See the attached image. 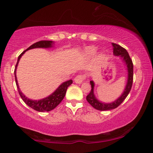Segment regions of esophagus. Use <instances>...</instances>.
Wrapping results in <instances>:
<instances>
[{
    "instance_id": "1",
    "label": "esophagus",
    "mask_w": 153,
    "mask_h": 153,
    "mask_svg": "<svg viewBox=\"0 0 153 153\" xmlns=\"http://www.w3.org/2000/svg\"><path fill=\"white\" fill-rule=\"evenodd\" d=\"M86 79V76L85 75H78V76L75 77V82L76 83H78V84H81V83H82L83 82V81Z\"/></svg>"
}]
</instances>
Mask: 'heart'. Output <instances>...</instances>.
<instances>
[{
  "instance_id": "obj_1",
  "label": "heart",
  "mask_w": 153,
  "mask_h": 153,
  "mask_svg": "<svg viewBox=\"0 0 153 153\" xmlns=\"http://www.w3.org/2000/svg\"><path fill=\"white\" fill-rule=\"evenodd\" d=\"M96 51H97V50H96L95 48L89 47L86 48V50L84 51V53L87 57H91V56H94L96 53Z\"/></svg>"
}]
</instances>
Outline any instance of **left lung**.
<instances>
[{
	"label": "left lung",
	"instance_id": "left-lung-1",
	"mask_svg": "<svg viewBox=\"0 0 153 153\" xmlns=\"http://www.w3.org/2000/svg\"><path fill=\"white\" fill-rule=\"evenodd\" d=\"M112 46H113V53L116 56H119L120 59L123 60L124 64H125L127 68V72H128V79H127L126 86H125V89L123 94L120 95L116 100L115 101L111 102H102L100 101L99 100L97 99L95 97L94 93V83L93 81H90V84H91V89L90 91V93L86 96V100H87L88 102L95 109L99 111H108L114 109L118 107L122 102L125 100V98L129 94L130 91H131L132 84H133V64L132 62L131 57H130L129 54L127 52L126 50L123 47H121L119 45L115 44V43H112Z\"/></svg>",
	"mask_w": 153,
	"mask_h": 153
}]
</instances>
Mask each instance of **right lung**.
<instances>
[{"instance_id": "obj_1", "label": "right lung", "mask_w": 153, "mask_h": 153, "mask_svg": "<svg viewBox=\"0 0 153 153\" xmlns=\"http://www.w3.org/2000/svg\"><path fill=\"white\" fill-rule=\"evenodd\" d=\"M54 42L53 41H39L37 42L34 43L32 45H30L28 49L25 50V51L22 53L20 56H19L18 59H17V64L15 66V69H14V77H15V81H16V85H17V89H18V92L20 94V97L22 99V100L25 102V103L27 105H28L31 108L34 109V110L37 111L39 112H44V111H50L53 110L62 101V100L64 99V96L66 94V91H67V88L72 83V80H69L64 83H62L59 87L56 89L51 94H50L48 97L43 98L41 100H31L25 97V94H22V92L20 91V87H19L18 82H17V75H16V70H17V65H18L19 61H20V58L22 57V56L25 53V51H28V50L33 49V48H51L53 47Z\"/></svg>"}]
</instances>
